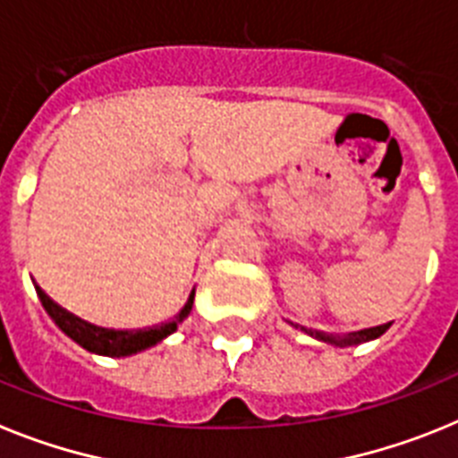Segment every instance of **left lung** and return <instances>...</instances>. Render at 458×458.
<instances>
[{
	"mask_svg": "<svg viewBox=\"0 0 458 458\" xmlns=\"http://www.w3.org/2000/svg\"><path fill=\"white\" fill-rule=\"evenodd\" d=\"M387 329H389V323L377 325V327H369V329H361V332L348 334L345 339H341V336H329V334L316 332V329H306V327H304V332L311 334V336H316V339L325 341V344H334V345H339V348H345V345H360V344H364V341L377 339V336L387 332Z\"/></svg>",
	"mask_w": 458,
	"mask_h": 458,
	"instance_id": "left-lung-1",
	"label": "left lung"
}]
</instances>
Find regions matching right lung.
Here are the masks:
<instances>
[{
  "instance_id": "right-lung-1",
  "label": "right lung",
  "mask_w": 458,
  "mask_h": 458,
  "mask_svg": "<svg viewBox=\"0 0 458 458\" xmlns=\"http://www.w3.org/2000/svg\"><path fill=\"white\" fill-rule=\"evenodd\" d=\"M38 297H41L43 309L47 311V316L53 318L55 323H57V327L62 329L66 336H71L75 344H81L82 348L89 350V352L108 357L133 355V352H140V350L158 344V341L165 339L168 334H173L174 329H177V325L189 316L191 306H193V293H191L184 309H182L173 320H168V323H161L157 325V327L135 329V332H114V329L94 327V325L85 323V320H81V318L73 316L71 311H66L64 306H59L57 301L50 300L41 288H38Z\"/></svg>"
}]
</instances>
